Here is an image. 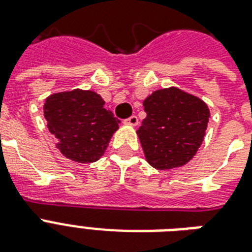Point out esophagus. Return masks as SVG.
Masks as SVG:
<instances>
[{"label": "esophagus", "instance_id": "1", "mask_svg": "<svg viewBox=\"0 0 252 252\" xmlns=\"http://www.w3.org/2000/svg\"><path fill=\"white\" fill-rule=\"evenodd\" d=\"M124 123H126V124H129V126H137L138 118L136 116V115H132L130 118L126 119V120H124Z\"/></svg>", "mask_w": 252, "mask_h": 252}]
</instances>
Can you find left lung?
<instances>
[{"mask_svg": "<svg viewBox=\"0 0 252 252\" xmlns=\"http://www.w3.org/2000/svg\"><path fill=\"white\" fill-rule=\"evenodd\" d=\"M146 118L137 134L146 161L158 170L186 165L204 140L209 108L201 99L170 87L144 100Z\"/></svg>", "mask_w": 252, "mask_h": 252, "instance_id": "1", "label": "left lung"}]
</instances>
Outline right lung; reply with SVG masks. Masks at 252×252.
<instances>
[{"mask_svg": "<svg viewBox=\"0 0 252 252\" xmlns=\"http://www.w3.org/2000/svg\"><path fill=\"white\" fill-rule=\"evenodd\" d=\"M103 104L100 95L80 89L45 99L48 129L59 140L57 146L65 157L80 163L102 157L120 123Z\"/></svg>", "mask_w": 252, "mask_h": 252, "instance_id": "add662e5", "label": "right lung"}]
</instances>
